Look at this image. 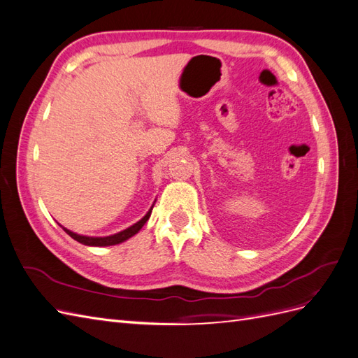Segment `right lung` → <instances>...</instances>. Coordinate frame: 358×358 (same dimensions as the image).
I'll return each instance as SVG.
<instances>
[{"label": "right lung", "mask_w": 358, "mask_h": 358, "mask_svg": "<svg viewBox=\"0 0 358 358\" xmlns=\"http://www.w3.org/2000/svg\"><path fill=\"white\" fill-rule=\"evenodd\" d=\"M150 212H152V209H150L142 220H140L138 222H136L134 225L129 227V229L121 231V233H116L113 236H107V237H88V236H80V234H76L67 229H64V231H66L70 237H73L74 241H78L83 245H88V246H110V245H117L121 243L127 239H129V237L134 236L136 233H138V230L142 229V227L146 224V221L149 220L150 216Z\"/></svg>", "instance_id": "right-lung-1"}]
</instances>
